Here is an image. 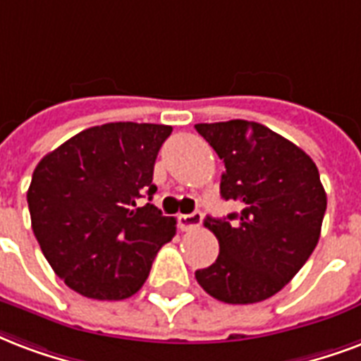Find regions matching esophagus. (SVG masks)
Returning a JSON list of instances; mask_svg holds the SVG:
<instances>
[{
  "label": "esophagus",
  "instance_id": "esophagus-1",
  "mask_svg": "<svg viewBox=\"0 0 361 361\" xmlns=\"http://www.w3.org/2000/svg\"><path fill=\"white\" fill-rule=\"evenodd\" d=\"M202 224V214L200 212H192V214H183L178 216V227L181 231H191Z\"/></svg>",
  "mask_w": 361,
  "mask_h": 361
}]
</instances>
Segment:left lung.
<instances>
[{"instance_id": "obj_1", "label": "left lung", "mask_w": 361, "mask_h": 361, "mask_svg": "<svg viewBox=\"0 0 361 361\" xmlns=\"http://www.w3.org/2000/svg\"><path fill=\"white\" fill-rule=\"evenodd\" d=\"M195 128L224 161L221 197L240 204L238 214L204 219L219 255L195 279L217 301H265L295 276L318 244L327 206L318 169L290 140L254 121Z\"/></svg>"}]
</instances>
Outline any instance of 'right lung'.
<instances>
[{
  "instance_id": "obj_1",
  "label": "right lung",
  "mask_w": 361,
  "mask_h": 361,
  "mask_svg": "<svg viewBox=\"0 0 361 361\" xmlns=\"http://www.w3.org/2000/svg\"><path fill=\"white\" fill-rule=\"evenodd\" d=\"M172 126L107 123L79 132L35 166L27 189L32 229L52 271L98 301L134 295L149 276L174 217L153 199V166Z\"/></svg>"
}]
</instances>
